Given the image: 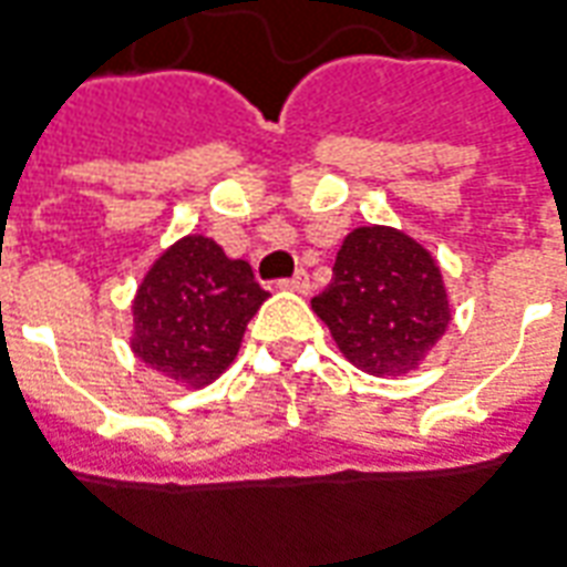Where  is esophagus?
Here are the masks:
<instances>
[{"mask_svg": "<svg viewBox=\"0 0 567 567\" xmlns=\"http://www.w3.org/2000/svg\"><path fill=\"white\" fill-rule=\"evenodd\" d=\"M279 288H285V291H297V295H307V291H310V272L297 270L291 279L279 282Z\"/></svg>", "mask_w": 567, "mask_h": 567, "instance_id": "obj_1", "label": "esophagus"}]
</instances>
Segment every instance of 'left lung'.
<instances>
[{
    "label": "left lung",
    "mask_w": 567,
    "mask_h": 567,
    "mask_svg": "<svg viewBox=\"0 0 567 567\" xmlns=\"http://www.w3.org/2000/svg\"><path fill=\"white\" fill-rule=\"evenodd\" d=\"M312 312L352 365L374 378L417 371L454 316L435 257L383 224L343 236L334 279L312 297Z\"/></svg>",
    "instance_id": "1"
}]
</instances>
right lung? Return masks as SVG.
I'll return each instance as SVG.
<instances>
[{
	"label": "right lung",
	"mask_w": 567,
	"mask_h": 567,
	"mask_svg": "<svg viewBox=\"0 0 567 567\" xmlns=\"http://www.w3.org/2000/svg\"><path fill=\"white\" fill-rule=\"evenodd\" d=\"M267 297L248 260L189 233L168 245L137 285L128 347L162 378L199 390L233 365Z\"/></svg>",
	"instance_id": "add662e5"
}]
</instances>
